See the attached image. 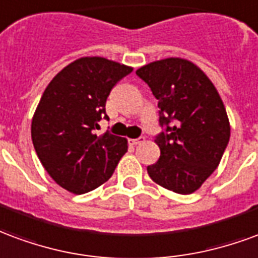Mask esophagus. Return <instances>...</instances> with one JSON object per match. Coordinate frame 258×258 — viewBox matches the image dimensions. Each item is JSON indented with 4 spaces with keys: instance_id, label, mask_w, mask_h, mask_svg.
Listing matches in <instances>:
<instances>
[{
    "instance_id": "34e87169",
    "label": "esophagus",
    "mask_w": 258,
    "mask_h": 258,
    "mask_svg": "<svg viewBox=\"0 0 258 258\" xmlns=\"http://www.w3.org/2000/svg\"><path fill=\"white\" fill-rule=\"evenodd\" d=\"M144 142V137H139V139H129V143L132 146H136V144H140V143Z\"/></svg>"
}]
</instances>
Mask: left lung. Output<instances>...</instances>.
<instances>
[{
	"mask_svg": "<svg viewBox=\"0 0 258 258\" xmlns=\"http://www.w3.org/2000/svg\"><path fill=\"white\" fill-rule=\"evenodd\" d=\"M136 74L151 88L159 123L166 125V132L154 140L161 155L147 166L148 174L169 191L195 192L219 166L228 144L231 126L224 103L208 75L183 57L151 61Z\"/></svg>",
	"mask_w": 258,
	"mask_h": 258,
	"instance_id": "1",
	"label": "left lung"
}]
</instances>
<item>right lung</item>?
Returning a JSON list of instances; mask_svg holds the SVG:
<instances>
[{"label":"right lung","mask_w":258,"mask_h":258,"mask_svg":"<svg viewBox=\"0 0 258 258\" xmlns=\"http://www.w3.org/2000/svg\"><path fill=\"white\" fill-rule=\"evenodd\" d=\"M133 71L99 56L71 61L46 86L31 121L34 148L45 170L70 192H89L112 176L127 151L125 137L96 135L118 81Z\"/></svg>","instance_id":"1"}]
</instances>
